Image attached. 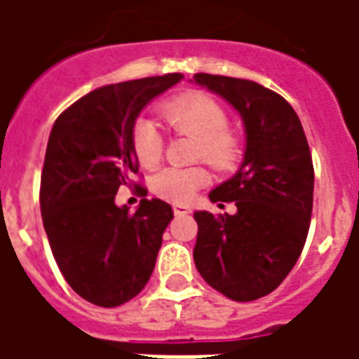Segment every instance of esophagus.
Returning <instances> with one entry per match:
<instances>
[{
  "mask_svg": "<svg viewBox=\"0 0 359 359\" xmlns=\"http://www.w3.org/2000/svg\"><path fill=\"white\" fill-rule=\"evenodd\" d=\"M172 211H175V215H187L192 210L188 208L187 203H172Z\"/></svg>",
  "mask_w": 359,
  "mask_h": 359,
  "instance_id": "esophagus-1",
  "label": "esophagus"
}]
</instances>
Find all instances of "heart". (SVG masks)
Returning <instances> with one entry per match:
<instances>
[{
  "instance_id": "heart-1",
  "label": "heart",
  "mask_w": 359,
  "mask_h": 359,
  "mask_svg": "<svg viewBox=\"0 0 359 359\" xmlns=\"http://www.w3.org/2000/svg\"><path fill=\"white\" fill-rule=\"evenodd\" d=\"M167 125L177 133L196 138L194 157L205 159L215 169H233L238 159V140L226 125L225 109L213 97L198 92L172 97L159 107ZM130 148L136 161L151 169L163 154V138L156 123L148 117H138L130 128ZM210 182V172L202 165L190 167H163L154 175L151 188L157 196L171 202H188L192 196Z\"/></svg>"
}]
</instances>
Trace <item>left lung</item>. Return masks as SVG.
Returning <instances> with one entry per match:
<instances>
[{
  "label": "left lung",
  "instance_id": "left-lung-1",
  "mask_svg": "<svg viewBox=\"0 0 359 359\" xmlns=\"http://www.w3.org/2000/svg\"><path fill=\"white\" fill-rule=\"evenodd\" d=\"M238 111L246 148L238 171L213 188L211 202H234V215L196 211L194 264L226 298L273 292L298 262L313 208V163L302 123L277 92L244 79L194 74Z\"/></svg>",
  "mask_w": 359,
  "mask_h": 359
}]
</instances>
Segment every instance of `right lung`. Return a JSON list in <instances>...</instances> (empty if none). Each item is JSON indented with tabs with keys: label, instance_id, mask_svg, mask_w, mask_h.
<instances>
[{
	"label": "right lung",
	"instance_id": "obj_1",
	"mask_svg": "<svg viewBox=\"0 0 359 359\" xmlns=\"http://www.w3.org/2000/svg\"><path fill=\"white\" fill-rule=\"evenodd\" d=\"M182 79L172 73L102 86L53 123L40 187L43 229L65 280L90 304L115 308L133 300L156 267L171 205L140 200L128 213L115 194L138 172L134 121ZM138 192L146 194L140 187Z\"/></svg>",
	"mask_w": 359,
	"mask_h": 359
}]
</instances>
